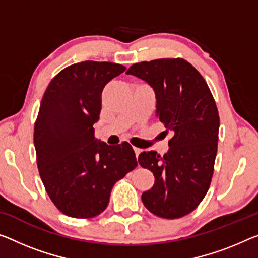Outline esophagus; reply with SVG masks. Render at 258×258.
Wrapping results in <instances>:
<instances>
[{"label": "esophagus", "mask_w": 258, "mask_h": 258, "mask_svg": "<svg viewBox=\"0 0 258 258\" xmlns=\"http://www.w3.org/2000/svg\"><path fill=\"white\" fill-rule=\"evenodd\" d=\"M134 151H135V154H136V158L138 157V154H140L143 150L142 149H138V148H134Z\"/></svg>", "instance_id": "34e87169"}]
</instances>
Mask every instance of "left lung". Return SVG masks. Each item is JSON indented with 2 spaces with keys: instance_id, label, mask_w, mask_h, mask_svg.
<instances>
[{
  "instance_id": "left-lung-1",
  "label": "left lung",
  "mask_w": 258,
  "mask_h": 258,
  "mask_svg": "<svg viewBox=\"0 0 258 258\" xmlns=\"http://www.w3.org/2000/svg\"><path fill=\"white\" fill-rule=\"evenodd\" d=\"M151 86L156 116L172 132L164 156L144 151L142 167L154 175L142 194L145 208L158 217L175 219L194 211L207 195L217 156L219 115L204 78L182 58L140 62L126 70Z\"/></svg>"
}]
</instances>
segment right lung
<instances>
[{"label": "right lung", "instance_id": "add662e5", "mask_svg": "<svg viewBox=\"0 0 258 258\" xmlns=\"http://www.w3.org/2000/svg\"><path fill=\"white\" fill-rule=\"evenodd\" d=\"M125 67L84 61L67 67L49 83L34 125L39 174L56 208L73 218H92L107 208L113 185L137 166L128 143L94 138L100 94Z\"/></svg>", "mask_w": 258, "mask_h": 258}]
</instances>
